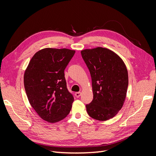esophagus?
Masks as SVG:
<instances>
[{"label": "esophagus", "mask_w": 156, "mask_h": 156, "mask_svg": "<svg viewBox=\"0 0 156 156\" xmlns=\"http://www.w3.org/2000/svg\"><path fill=\"white\" fill-rule=\"evenodd\" d=\"M81 92H80L75 93V96L76 98H79L80 96H81Z\"/></svg>", "instance_id": "obj_1"}]
</instances>
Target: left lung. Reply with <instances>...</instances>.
I'll return each mask as SVG.
<instances>
[{"label": "left lung", "instance_id": "8db88e82", "mask_svg": "<svg viewBox=\"0 0 156 156\" xmlns=\"http://www.w3.org/2000/svg\"><path fill=\"white\" fill-rule=\"evenodd\" d=\"M82 57L92 78L93 100L86 105L88 115L105 121L114 117L123 106L128 87V73L123 60L103 48L84 49Z\"/></svg>", "mask_w": 156, "mask_h": 156}]
</instances>
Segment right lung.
<instances>
[{
    "label": "right lung",
    "instance_id": "obj_1",
    "mask_svg": "<svg viewBox=\"0 0 156 156\" xmlns=\"http://www.w3.org/2000/svg\"><path fill=\"white\" fill-rule=\"evenodd\" d=\"M75 51L45 48L31 58L24 75V86L31 106L42 119L51 123L62 120L69 114L73 96L64 77Z\"/></svg>",
    "mask_w": 156,
    "mask_h": 156
}]
</instances>
